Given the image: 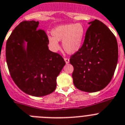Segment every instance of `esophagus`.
<instances>
[{
	"instance_id": "1",
	"label": "esophagus",
	"mask_w": 125,
	"mask_h": 125,
	"mask_svg": "<svg viewBox=\"0 0 125 125\" xmlns=\"http://www.w3.org/2000/svg\"><path fill=\"white\" fill-rule=\"evenodd\" d=\"M64 60H65V62L66 63H69V62H70V60H69V58H64Z\"/></svg>"
}]
</instances>
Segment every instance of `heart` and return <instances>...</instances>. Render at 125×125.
<instances>
[{"label":"heart","instance_id":"b5f03b06","mask_svg":"<svg viewBox=\"0 0 125 125\" xmlns=\"http://www.w3.org/2000/svg\"><path fill=\"white\" fill-rule=\"evenodd\" d=\"M49 36L48 44L53 51H57L60 48L58 42H62V47L68 54L73 55L80 50L82 46L85 30L81 24H67L60 25L52 31Z\"/></svg>","mask_w":125,"mask_h":125}]
</instances>
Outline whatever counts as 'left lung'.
Here are the masks:
<instances>
[{
	"label": "left lung",
	"instance_id": "8db88e82",
	"mask_svg": "<svg viewBox=\"0 0 125 125\" xmlns=\"http://www.w3.org/2000/svg\"><path fill=\"white\" fill-rule=\"evenodd\" d=\"M82 47L72 55V78L75 86L87 93L106 87L112 79L118 59L116 39L100 21L89 22Z\"/></svg>",
	"mask_w": 125,
	"mask_h": 125
}]
</instances>
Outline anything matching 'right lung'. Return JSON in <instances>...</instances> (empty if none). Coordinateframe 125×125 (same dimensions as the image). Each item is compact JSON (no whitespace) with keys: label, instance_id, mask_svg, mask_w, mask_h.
<instances>
[{"label":"right lung","instance_id":"right-lung-1","mask_svg":"<svg viewBox=\"0 0 125 125\" xmlns=\"http://www.w3.org/2000/svg\"><path fill=\"white\" fill-rule=\"evenodd\" d=\"M38 26L35 21H24L17 26L7 41L5 56L17 86L26 94L41 97L55 91L56 77L65 62L48 49L47 35Z\"/></svg>","mask_w":125,"mask_h":125}]
</instances>
